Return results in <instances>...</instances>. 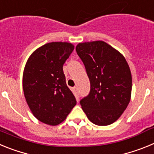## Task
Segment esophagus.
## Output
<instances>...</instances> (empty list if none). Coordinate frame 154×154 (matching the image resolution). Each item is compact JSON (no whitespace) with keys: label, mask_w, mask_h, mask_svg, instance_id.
Segmentation results:
<instances>
[{"label":"esophagus","mask_w":154,"mask_h":154,"mask_svg":"<svg viewBox=\"0 0 154 154\" xmlns=\"http://www.w3.org/2000/svg\"><path fill=\"white\" fill-rule=\"evenodd\" d=\"M73 89H74V92H75L76 96H77L79 97V93L78 88H77V87H74V88H73Z\"/></svg>","instance_id":"obj_1"}]
</instances>
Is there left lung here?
Listing matches in <instances>:
<instances>
[{
	"mask_svg": "<svg viewBox=\"0 0 154 154\" xmlns=\"http://www.w3.org/2000/svg\"><path fill=\"white\" fill-rule=\"evenodd\" d=\"M75 50L90 81V92L80 101L82 109L94 124H112L131 98L132 75L126 58L103 41L79 43Z\"/></svg>",
	"mask_w": 154,
	"mask_h": 154,
	"instance_id": "obj_1",
	"label": "left lung"
}]
</instances>
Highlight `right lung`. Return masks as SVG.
Listing matches in <instances>:
<instances>
[{"label":"right lung","mask_w":154,"mask_h":154,"mask_svg":"<svg viewBox=\"0 0 154 154\" xmlns=\"http://www.w3.org/2000/svg\"><path fill=\"white\" fill-rule=\"evenodd\" d=\"M73 50L69 42L47 43L30 55L24 67V97L35 118L45 124H60L76 105L62 69Z\"/></svg>","instance_id":"1"}]
</instances>
